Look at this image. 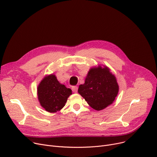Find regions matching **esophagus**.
Instances as JSON below:
<instances>
[{"mask_svg":"<svg viewBox=\"0 0 157 157\" xmlns=\"http://www.w3.org/2000/svg\"><path fill=\"white\" fill-rule=\"evenodd\" d=\"M78 86H72V92H74V93H77V92H78Z\"/></svg>","mask_w":157,"mask_h":157,"instance_id":"1","label":"esophagus"}]
</instances>
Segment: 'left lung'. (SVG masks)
Instances as JSON below:
<instances>
[{
  "label": "left lung",
  "instance_id": "8db88e82",
  "mask_svg": "<svg viewBox=\"0 0 157 157\" xmlns=\"http://www.w3.org/2000/svg\"><path fill=\"white\" fill-rule=\"evenodd\" d=\"M118 90L116 77L108 67L99 65L90 69L85 83L79 86L78 93L93 109L100 111L113 102Z\"/></svg>",
  "mask_w": 157,
  "mask_h": 157
}]
</instances>
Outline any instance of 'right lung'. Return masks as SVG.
I'll list each match as a JSON object with an SVG mask.
<instances>
[{"instance_id": "obj_1", "label": "right lung", "mask_w": 157, "mask_h": 157, "mask_svg": "<svg viewBox=\"0 0 157 157\" xmlns=\"http://www.w3.org/2000/svg\"><path fill=\"white\" fill-rule=\"evenodd\" d=\"M72 90L60 84L54 74L45 76L37 87L40 104L46 111L56 113L63 108Z\"/></svg>"}]
</instances>
